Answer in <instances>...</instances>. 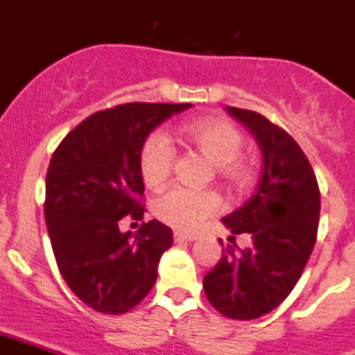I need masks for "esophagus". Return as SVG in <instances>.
<instances>
[{
	"label": "esophagus",
	"mask_w": 355,
	"mask_h": 355,
	"mask_svg": "<svg viewBox=\"0 0 355 355\" xmlns=\"http://www.w3.org/2000/svg\"><path fill=\"white\" fill-rule=\"evenodd\" d=\"M173 236H175V242H195L198 238L195 233H180V231H177Z\"/></svg>",
	"instance_id": "34e87169"
}]
</instances>
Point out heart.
<instances>
[{"label": "heart", "instance_id": "b5f03b06", "mask_svg": "<svg viewBox=\"0 0 355 355\" xmlns=\"http://www.w3.org/2000/svg\"><path fill=\"white\" fill-rule=\"evenodd\" d=\"M182 135L214 166L218 177L233 189H243L252 178L251 162L240 157L243 137L238 128L223 119H202L184 126ZM175 164V148L162 132L151 133L141 151V175L144 182L157 187L168 180ZM222 207L213 191H196L175 186L157 196L153 211L160 222L180 231L198 227Z\"/></svg>", "mask_w": 355, "mask_h": 355}]
</instances>
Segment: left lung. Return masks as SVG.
Returning a JSON list of instances; mask_svg holds the SVG:
<instances>
[{
    "label": "left lung",
    "instance_id": "8db88e82",
    "mask_svg": "<svg viewBox=\"0 0 355 355\" xmlns=\"http://www.w3.org/2000/svg\"><path fill=\"white\" fill-rule=\"evenodd\" d=\"M225 112L254 137L263 171L254 195L222 218L233 234H251L252 245L223 251L204 276V291L225 318L256 320L284 302L302 276L315 243L321 196L293 137L251 110L225 106Z\"/></svg>",
    "mask_w": 355,
    "mask_h": 355
}]
</instances>
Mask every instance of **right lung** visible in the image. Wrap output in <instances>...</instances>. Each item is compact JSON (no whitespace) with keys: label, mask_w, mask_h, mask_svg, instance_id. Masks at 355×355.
<instances>
[{"label":"right lung","mask_w":355,"mask_h":355,"mask_svg":"<svg viewBox=\"0 0 355 355\" xmlns=\"http://www.w3.org/2000/svg\"><path fill=\"white\" fill-rule=\"evenodd\" d=\"M193 104L130 103L76 126L53 151L46 173L44 220L53 256L71 293L103 314H124L157 282L173 233L159 220L122 233L121 220H142L141 151L171 115Z\"/></svg>","instance_id":"right-lung-1"}]
</instances>
